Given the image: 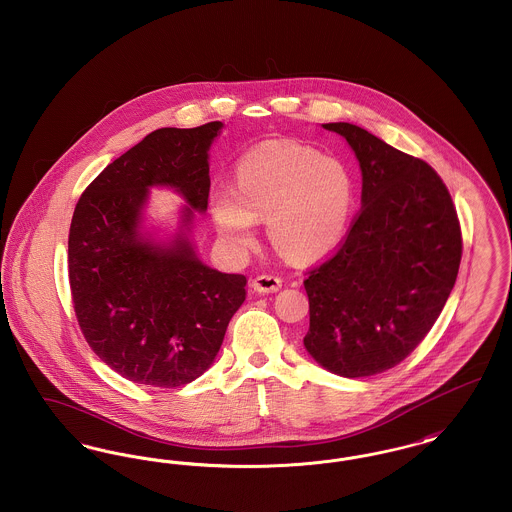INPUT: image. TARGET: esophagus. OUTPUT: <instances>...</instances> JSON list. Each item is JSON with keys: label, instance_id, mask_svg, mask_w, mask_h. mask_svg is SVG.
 Listing matches in <instances>:
<instances>
[{"label": "esophagus", "instance_id": "esophagus-1", "mask_svg": "<svg viewBox=\"0 0 512 512\" xmlns=\"http://www.w3.org/2000/svg\"><path fill=\"white\" fill-rule=\"evenodd\" d=\"M251 288L257 293H276L282 288V280L278 276L261 274L251 282Z\"/></svg>", "mask_w": 512, "mask_h": 512}]
</instances>
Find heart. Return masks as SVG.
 Masks as SVG:
<instances>
[{
	"mask_svg": "<svg viewBox=\"0 0 512 512\" xmlns=\"http://www.w3.org/2000/svg\"><path fill=\"white\" fill-rule=\"evenodd\" d=\"M355 209V180L347 165L313 147L272 140L236 165V184L209 192V213L220 242L244 255L267 219L272 245L293 263H315L343 242Z\"/></svg>",
	"mask_w": 512,
	"mask_h": 512,
	"instance_id": "1",
	"label": "heart"
}]
</instances>
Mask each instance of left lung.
Returning <instances> with one entry per match:
<instances>
[{"instance_id": "obj_1", "label": "left lung", "mask_w": 512, "mask_h": 512, "mask_svg": "<svg viewBox=\"0 0 512 512\" xmlns=\"http://www.w3.org/2000/svg\"><path fill=\"white\" fill-rule=\"evenodd\" d=\"M322 128L353 149L363 190L338 253L303 282V345L328 372L361 378L399 365L438 320L461 265V226L430 165L357 124Z\"/></svg>"}]
</instances>
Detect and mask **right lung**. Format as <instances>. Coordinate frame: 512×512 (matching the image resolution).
Here are the masks:
<instances>
[{"label": "right lung", "mask_w": 512, "mask_h": 512, "mask_svg": "<svg viewBox=\"0 0 512 512\" xmlns=\"http://www.w3.org/2000/svg\"><path fill=\"white\" fill-rule=\"evenodd\" d=\"M220 121L159 128L107 165L74 209L69 282L90 347L122 378L178 388L215 363L230 318L245 301L244 274L205 265L195 217L207 211L209 149ZM151 187L187 203L167 233L146 222Z\"/></svg>", "instance_id": "add662e5"}]
</instances>
